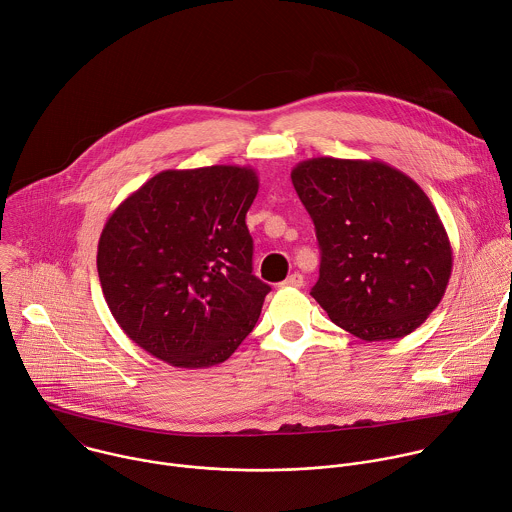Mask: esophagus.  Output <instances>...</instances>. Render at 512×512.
<instances>
[{"label":"esophagus","instance_id":"obj_1","mask_svg":"<svg viewBox=\"0 0 512 512\" xmlns=\"http://www.w3.org/2000/svg\"><path fill=\"white\" fill-rule=\"evenodd\" d=\"M282 284H284V286H292V288H300V286L304 284V278H302L300 272H294V274H290Z\"/></svg>","mask_w":512,"mask_h":512}]
</instances>
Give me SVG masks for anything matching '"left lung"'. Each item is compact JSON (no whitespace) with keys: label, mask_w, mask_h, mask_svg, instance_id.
Masks as SVG:
<instances>
[{"label":"left lung","mask_w":512,"mask_h":512,"mask_svg":"<svg viewBox=\"0 0 512 512\" xmlns=\"http://www.w3.org/2000/svg\"><path fill=\"white\" fill-rule=\"evenodd\" d=\"M292 185L321 248L313 298L363 341L401 339L440 304L452 246L424 189L383 161L315 157Z\"/></svg>","instance_id":"left-lung-1"}]
</instances>
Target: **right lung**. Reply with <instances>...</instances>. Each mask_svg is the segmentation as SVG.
Masks as SVG:
<instances>
[{
  "mask_svg": "<svg viewBox=\"0 0 512 512\" xmlns=\"http://www.w3.org/2000/svg\"><path fill=\"white\" fill-rule=\"evenodd\" d=\"M252 167L167 169L109 216L96 268L109 309L141 349L183 369L224 363L270 286L252 274Z\"/></svg>",
  "mask_w": 512,
  "mask_h": 512,
  "instance_id": "add662e5",
  "label": "right lung"
}]
</instances>
